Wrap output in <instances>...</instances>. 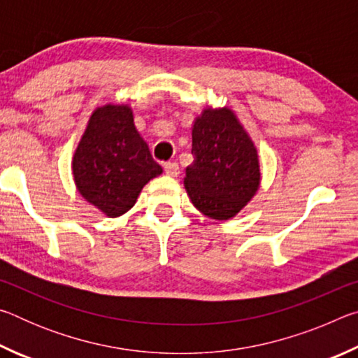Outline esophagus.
Here are the masks:
<instances>
[{
	"label": "esophagus",
	"instance_id": "34e87169",
	"mask_svg": "<svg viewBox=\"0 0 358 358\" xmlns=\"http://www.w3.org/2000/svg\"><path fill=\"white\" fill-rule=\"evenodd\" d=\"M164 171H166L169 177H177V175L180 173V167H178L177 162H166Z\"/></svg>",
	"mask_w": 358,
	"mask_h": 358
}]
</instances>
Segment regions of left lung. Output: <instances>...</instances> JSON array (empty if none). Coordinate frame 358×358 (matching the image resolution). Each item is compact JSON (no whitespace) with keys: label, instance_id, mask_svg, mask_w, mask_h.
<instances>
[{"label":"left lung","instance_id":"left-lung-1","mask_svg":"<svg viewBox=\"0 0 358 358\" xmlns=\"http://www.w3.org/2000/svg\"><path fill=\"white\" fill-rule=\"evenodd\" d=\"M191 153L185 187L194 207L217 221L234 217L260 185L257 150L237 115L229 107L205 108L194 120Z\"/></svg>","mask_w":358,"mask_h":358}]
</instances>
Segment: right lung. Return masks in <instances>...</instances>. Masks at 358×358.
Masks as SVG:
<instances>
[{
	"mask_svg": "<svg viewBox=\"0 0 358 358\" xmlns=\"http://www.w3.org/2000/svg\"><path fill=\"white\" fill-rule=\"evenodd\" d=\"M162 173L136 129L132 108L106 104L90 117L72 157L78 192L108 217L134 207L142 187Z\"/></svg>",
	"mask_w": 358,
	"mask_h": 358,
	"instance_id": "1",
	"label": "right lung"
}]
</instances>
